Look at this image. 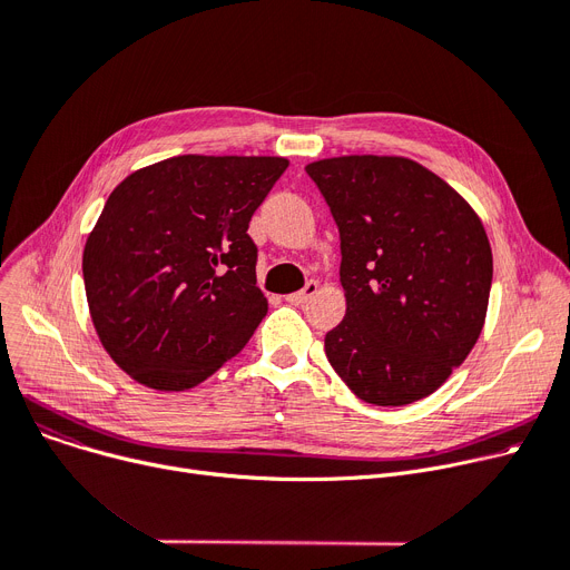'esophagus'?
I'll list each match as a JSON object with an SVG mask.
<instances>
[{
	"label": "esophagus",
	"instance_id": "obj_1",
	"mask_svg": "<svg viewBox=\"0 0 570 570\" xmlns=\"http://www.w3.org/2000/svg\"><path fill=\"white\" fill-rule=\"evenodd\" d=\"M316 291H318V284H316V282H307L303 291H297V293L286 295V301H288L291 305H297V307H301V305H305V303L309 301V297H312Z\"/></svg>",
	"mask_w": 570,
	"mask_h": 570
}]
</instances>
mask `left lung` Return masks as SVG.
Returning a JSON list of instances; mask_svg holds the SVG:
<instances>
[{
	"mask_svg": "<svg viewBox=\"0 0 570 570\" xmlns=\"http://www.w3.org/2000/svg\"><path fill=\"white\" fill-rule=\"evenodd\" d=\"M342 239L346 316L325 355L367 404L432 395L481 337L492 249L481 217L439 175L404 157L309 164Z\"/></svg>",
	"mask_w": 570,
	"mask_h": 570,
	"instance_id": "left-lung-1",
	"label": "left lung"
}]
</instances>
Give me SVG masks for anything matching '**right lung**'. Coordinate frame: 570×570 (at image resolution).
<instances>
[{"instance_id":"right-lung-1","label":"right lung","mask_w":570,"mask_h":570,"mask_svg":"<svg viewBox=\"0 0 570 570\" xmlns=\"http://www.w3.org/2000/svg\"><path fill=\"white\" fill-rule=\"evenodd\" d=\"M284 157L183 155L131 173L82 252L89 314L108 355L155 391L213 376L267 314L247 228Z\"/></svg>"}]
</instances>
